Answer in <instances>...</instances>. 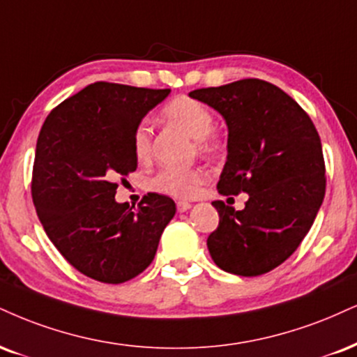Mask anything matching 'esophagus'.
Masks as SVG:
<instances>
[{
  "instance_id": "34e87169",
  "label": "esophagus",
  "mask_w": 357,
  "mask_h": 357,
  "mask_svg": "<svg viewBox=\"0 0 357 357\" xmlns=\"http://www.w3.org/2000/svg\"><path fill=\"white\" fill-rule=\"evenodd\" d=\"M176 208H178L179 213H184L191 208V204L188 203V201H178V203H176Z\"/></svg>"
}]
</instances>
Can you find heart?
I'll return each mask as SVG.
<instances>
[{
  "label": "heart",
  "instance_id": "obj_1",
  "mask_svg": "<svg viewBox=\"0 0 357 357\" xmlns=\"http://www.w3.org/2000/svg\"><path fill=\"white\" fill-rule=\"evenodd\" d=\"M166 121L176 124L196 139L197 151L203 154H214L220 149V141L214 139L213 111L191 96H178L162 108ZM132 153L137 161H146L151 156L153 132L148 121H141L132 132ZM206 181V173L201 167L178 169V167H162L149 181L153 191L167 195L178 199H191L197 196Z\"/></svg>",
  "mask_w": 357,
  "mask_h": 357
}]
</instances>
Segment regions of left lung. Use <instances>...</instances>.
<instances>
[{
    "mask_svg": "<svg viewBox=\"0 0 357 357\" xmlns=\"http://www.w3.org/2000/svg\"><path fill=\"white\" fill-rule=\"evenodd\" d=\"M190 96L216 109L227 124V160L218 191L249 196L241 211L214 201L220 225L208 238L209 255L226 273H269L298 249L323 204L319 135L306 111L268 81L239 79Z\"/></svg>",
    "mask_w": 357,
    "mask_h": 357,
    "instance_id": "left-lung-1",
    "label": "left lung"
}]
</instances>
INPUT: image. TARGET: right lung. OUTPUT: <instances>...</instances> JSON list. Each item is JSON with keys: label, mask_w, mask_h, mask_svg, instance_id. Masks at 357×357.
Here are the masks:
<instances>
[{"label": "right lung", "mask_w": 357, "mask_h": 357, "mask_svg": "<svg viewBox=\"0 0 357 357\" xmlns=\"http://www.w3.org/2000/svg\"><path fill=\"white\" fill-rule=\"evenodd\" d=\"M169 93L98 81L56 106L43 124L33 203L51 243L84 276L108 284L136 278L173 220L174 201L158 192L136 209L114 199L118 179L137 166L135 128Z\"/></svg>", "instance_id": "1"}]
</instances>
